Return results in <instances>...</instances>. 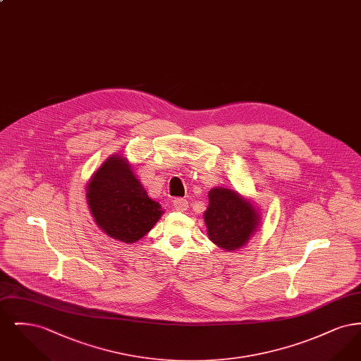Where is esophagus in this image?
<instances>
[{"instance_id": "34e87169", "label": "esophagus", "mask_w": 361, "mask_h": 361, "mask_svg": "<svg viewBox=\"0 0 361 361\" xmlns=\"http://www.w3.org/2000/svg\"><path fill=\"white\" fill-rule=\"evenodd\" d=\"M173 207L176 211H187L188 208V202L185 199H174L173 200Z\"/></svg>"}]
</instances>
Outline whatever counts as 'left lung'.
I'll use <instances>...</instances> for the list:
<instances>
[{
    "instance_id": "left-lung-1",
    "label": "left lung",
    "mask_w": 361,
    "mask_h": 361,
    "mask_svg": "<svg viewBox=\"0 0 361 361\" xmlns=\"http://www.w3.org/2000/svg\"><path fill=\"white\" fill-rule=\"evenodd\" d=\"M261 212L234 189L215 187L208 192L204 222L208 238L224 252L240 249L258 230Z\"/></svg>"
}]
</instances>
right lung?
<instances>
[{
  "label": "right lung",
  "instance_id": "right-lung-1",
  "mask_svg": "<svg viewBox=\"0 0 361 361\" xmlns=\"http://www.w3.org/2000/svg\"><path fill=\"white\" fill-rule=\"evenodd\" d=\"M86 203L99 228L114 240L135 243L162 216L159 203L149 197L133 166L121 154L108 157L86 185Z\"/></svg>",
  "mask_w": 361,
  "mask_h": 361
}]
</instances>
